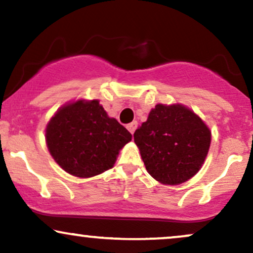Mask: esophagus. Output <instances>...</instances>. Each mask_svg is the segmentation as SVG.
<instances>
[{"mask_svg": "<svg viewBox=\"0 0 253 253\" xmlns=\"http://www.w3.org/2000/svg\"><path fill=\"white\" fill-rule=\"evenodd\" d=\"M126 129L129 130V131L131 132V133L135 132V130L137 129V122H132V123L127 124V126H126Z\"/></svg>", "mask_w": 253, "mask_h": 253, "instance_id": "obj_1", "label": "esophagus"}]
</instances>
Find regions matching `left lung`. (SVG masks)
<instances>
[{
	"label": "left lung",
	"instance_id": "1",
	"mask_svg": "<svg viewBox=\"0 0 253 253\" xmlns=\"http://www.w3.org/2000/svg\"><path fill=\"white\" fill-rule=\"evenodd\" d=\"M145 169L165 185H178L201 170L211 131L198 115L183 104H157L133 133Z\"/></svg>",
	"mask_w": 253,
	"mask_h": 253
}]
</instances>
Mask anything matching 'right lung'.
<instances>
[{"label": "right lung", "instance_id": "obj_1", "mask_svg": "<svg viewBox=\"0 0 253 253\" xmlns=\"http://www.w3.org/2000/svg\"><path fill=\"white\" fill-rule=\"evenodd\" d=\"M131 133L109 117L98 99H77L61 107L45 127V142L56 163L80 178L114 167Z\"/></svg>", "mask_w": 253, "mask_h": 253}]
</instances>
